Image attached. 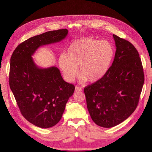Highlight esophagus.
<instances>
[{"instance_id":"34e87169","label":"esophagus","mask_w":152,"mask_h":152,"mask_svg":"<svg viewBox=\"0 0 152 152\" xmlns=\"http://www.w3.org/2000/svg\"><path fill=\"white\" fill-rule=\"evenodd\" d=\"M82 91V88L80 87L79 86H76L75 87V91Z\"/></svg>"}]
</instances>
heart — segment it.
I'll use <instances>...</instances> for the list:
<instances>
[{
    "instance_id": "heart-1",
    "label": "heart",
    "mask_w": 152,
    "mask_h": 152,
    "mask_svg": "<svg viewBox=\"0 0 152 152\" xmlns=\"http://www.w3.org/2000/svg\"><path fill=\"white\" fill-rule=\"evenodd\" d=\"M113 56V46L108 41L87 37L70 44L66 55L59 57L58 66L68 82L74 80L79 66L80 80L94 83L107 73Z\"/></svg>"
}]
</instances>
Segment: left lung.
<instances>
[{
    "label": "left lung",
    "mask_w": 152,
    "mask_h": 152,
    "mask_svg": "<svg viewBox=\"0 0 152 152\" xmlns=\"http://www.w3.org/2000/svg\"><path fill=\"white\" fill-rule=\"evenodd\" d=\"M113 37L116 52L112 66L102 79L84 90L92 120L107 128L122 123L134 112L145 80L135 47L115 35Z\"/></svg>",
    "instance_id": "obj_1"
}]
</instances>
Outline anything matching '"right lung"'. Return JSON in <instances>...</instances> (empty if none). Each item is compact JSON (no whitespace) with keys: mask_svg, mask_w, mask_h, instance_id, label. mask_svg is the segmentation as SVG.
Listing matches in <instances>:
<instances>
[{"mask_svg":"<svg viewBox=\"0 0 152 152\" xmlns=\"http://www.w3.org/2000/svg\"><path fill=\"white\" fill-rule=\"evenodd\" d=\"M67 29L47 31L18 45L11 58L10 86L21 114L41 128L60 121L75 86L63 79L56 66L39 67L32 56L39 48L65 39Z\"/></svg>","mask_w":152,"mask_h":152,"instance_id":"add662e5","label":"right lung"}]
</instances>
